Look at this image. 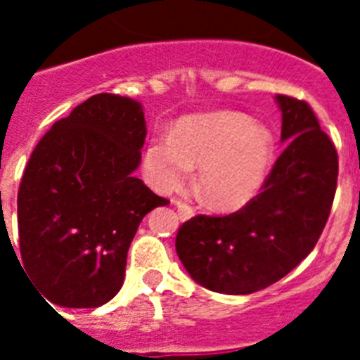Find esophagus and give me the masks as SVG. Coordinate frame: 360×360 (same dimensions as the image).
I'll list each match as a JSON object with an SVG mask.
<instances>
[{"instance_id": "obj_1", "label": "esophagus", "mask_w": 360, "mask_h": 360, "mask_svg": "<svg viewBox=\"0 0 360 360\" xmlns=\"http://www.w3.org/2000/svg\"><path fill=\"white\" fill-rule=\"evenodd\" d=\"M176 209H178V216H180V219H182V221H186V219H189L195 216V211H193V209H191L187 203L178 202Z\"/></svg>"}]
</instances>
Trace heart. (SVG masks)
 Instances as JSON below:
<instances>
[{
  "mask_svg": "<svg viewBox=\"0 0 360 360\" xmlns=\"http://www.w3.org/2000/svg\"><path fill=\"white\" fill-rule=\"evenodd\" d=\"M272 135L250 117L216 111L187 117L173 139H155L146 149V173L160 193L186 186L198 167L203 196L219 211L245 207L265 182L272 162Z\"/></svg>",
  "mask_w": 360,
  "mask_h": 360,
  "instance_id": "1",
  "label": "heart"
}]
</instances>
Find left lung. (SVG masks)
<instances>
[{"label": "left lung", "instance_id": "1", "mask_svg": "<svg viewBox=\"0 0 360 360\" xmlns=\"http://www.w3.org/2000/svg\"><path fill=\"white\" fill-rule=\"evenodd\" d=\"M281 141L259 195L227 216L198 214L176 234V254L191 278L219 294H252L294 270L328 221L339 158L308 103L276 97Z\"/></svg>", "mask_w": 360, "mask_h": 360}]
</instances>
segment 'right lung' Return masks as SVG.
Instances as JSON below:
<instances>
[{"mask_svg":"<svg viewBox=\"0 0 360 360\" xmlns=\"http://www.w3.org/2000/svg\"><path fill=\"white\" fill-rule=\"evenodd\" d=\"M144 141L141 104L98 94L32 151L18 193L19 252L53 304L97 308L115 297L142 218L169 203L133 176Z\"/></svg>","mask_w":360,"mask_h":360,"instance_id":"obj_1","label":"right lung"}]
</instances>
